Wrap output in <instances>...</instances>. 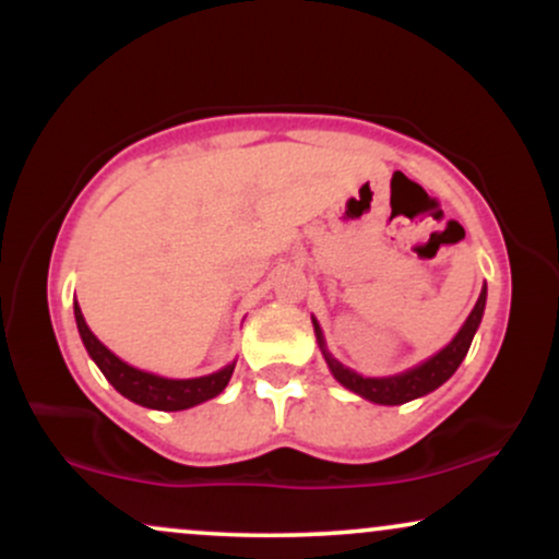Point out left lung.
Masks as SVG:
<instances>
[{
  "instance_id": "obj_1",
  "label": "left lung",
  "mask_w": 559,
  "mask_h": 559,
  "mask_svg": "<svg viewBox=\"0 0 559 559\" xmlns=\"http://www.w3.org/2000/svg\"><path fill=\"white\" fill-rule=\"evenodd\" d=\"M484 307H486V286L480 288V297L473 307V312L467 316V320L463 323V329L457 331V336L449 342L444 349L436 352L433 357H428L426 362L415 365V368L404 370L400 376H389V378H362L355 370L344 368L342 362L333 360L331 352L325 349L323 342V331H320L318 320L312 318V325H316V336L320 344V352H323L325 362H329L333 378H336L342 386H346L355 394H360L362 400L376 402V404H404V402H413L418 396L431 394L433 389H439L441 383L452 378L454 370L460 368V362L465 360L467 349H471L473 336H476L480 318H484Z\"/></svg>"
}]
</instances>
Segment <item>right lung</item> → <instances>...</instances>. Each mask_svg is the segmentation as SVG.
<instances>
[{
    "mask_svg": "<svg viewBox=\"0 0 559 559\" xmlns=\"http://www.w3.org/2000/svg\"><path fill=\"white\" fill-rule=\"evenodd\" d=\"M75 310V323H79V333H81V342L86 346L88 357L99 365V370L105 373L107 381L112 383L126 400L141 404V407H150V409H165V413H176V409H189L194 404H202L213 396L221 394L223 389L228 386L230 376H234L236 362L226 365L223 370L217 373L202 376V378H163L155 373H146V370L133 368L120 360L118 355H112L99 338L94 336L92 329L86 325V320L81 316V307L79 301L73 305Z\"/></svg>",
    "mask_w": 559,
    "mask_h": 559,
    "instance_id": "right-lung-1",
    "label": "right lung"
}]
</instances>
